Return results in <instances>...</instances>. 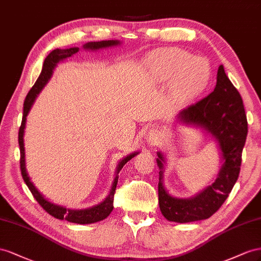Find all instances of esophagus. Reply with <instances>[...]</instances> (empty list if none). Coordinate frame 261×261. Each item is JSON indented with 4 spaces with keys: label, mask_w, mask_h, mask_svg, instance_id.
<instances>
[{
    "label": "esophagus",
    "mask_w": 261,
    "mask_h": 261,
    "mask_svg": "<svg viewBox=\"0 0 261 261\" xmlns=\"http://www.w3.org/2000/svg\"><path fill=\"white\" fill-rule=\"evenodd\" d=\"M145 142L151 145V146H154L158 144L160 142V132L159 130L156 129H150L145 135Z\"/></svg>",
    "instance_id": "34e87169"
}]
</instances>
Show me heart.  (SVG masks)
<instances>
[{
    "mask_svg": "<svg viewBox=\"0 0 261 261\" xmlns=\"http://www.w3.org/2000/svg\"><path fill=\"white\" fill-rule=\"evenodd\" d=\"M148 73L158 83L174 82V93L181 100H192L206 88L211 77L209 63L180 50L155 52L147 59Z\"/></svg>",
    "mask_w": 261,
    "mask_h": 261,
    "instance_id": "heart-1",
    "label": "heart"
}]
</instances>
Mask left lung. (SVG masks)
<instances>
[{"label": "left lung", "mask_w": 261, "mask_h": 261, "mask_svg": "<svg viewBox=\"0 0 261 261\" xmlns=\"http://www.w3.org/2000/svg\"><path fill=\"white\" fill-rule=\"evenodd\" d=\"M180 123L198 126L210 133L221 151L222 166L214 182L191 198L169 195L164 185V154L158 152L156 163L160 168L159 203L166 220L188 223L209 219L227 199L240 175L242 152L247 137V118L243 99L219 66L214 91L195 105L185 108L177 115Z\"/></svg>", "instance_id": "8db88e82"}]
</instances>
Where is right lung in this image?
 Here are the masks:
<instances>
[{"mask_svg": "<svg viewBox=\"0 0 261 261\" xmlns=\"http://www.w3.org/2000/svg\"><path fill=\"white\" fill-rule=\"evenodd\" d=\"M121 42L119 40H102V41H92L87 42L83 46V49L85 50H99V49H105L109 47H115L120 44ZM77 47H73L69 49H56L49 54V56L46 58V60L43 62V66L40 75L38 80L36 81L35 85L32 87L31 91L27 94L25 101H24V113H23V119H21V124L19 126V132H18V144L20 148V170H21V176H23V179L27 187L33 193L34 198L37 200L42 207L43 210H46L50 215L55 217L59 220H66L71 223H76V224H91V223L99 222L103 219H106L108 215L111 213L114 209V195L117 187L118 182V174L120 172L121 168L124 166V164L130 161L132 158H135L137 154L140 152H133L125 156L123 160L119 162L117 169H116V177L114 179L113 185H111V189L109 191V195L107 198L100 202L97 205H94L92 207H87V209H82V210H73V209H66L65 206L59 205L56 203H52L48 199L43 197L42 193L35 187V185L31 180V177L28 176L27 169H26V162H25V146H24V132H25V126H26V117L31 110L33 103L35 102V99L38 94L41 92V89L48 83L50 80L52 72H54L56 65L58 62H60L66 58H70L79 52Z\"/></svg>", "mask_w": 261, "mask_h": 261, "instance_id": "obj_1", "label": "right lung"}]
</instances>
